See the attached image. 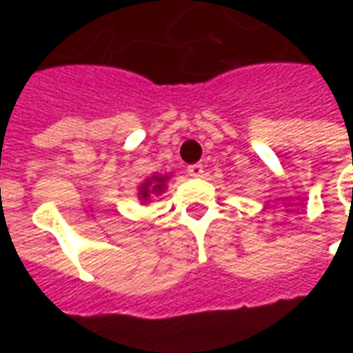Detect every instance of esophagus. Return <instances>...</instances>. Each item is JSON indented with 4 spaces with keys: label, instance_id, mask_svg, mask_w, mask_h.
I'll return each mask as SVG.
<instances>
[{
    "label": "esophagus",
    "instance_id": "obj_1",
    "mask_svg": "<svg viewBox=\"0 0 353 353\" xmlns=\"http://www.w3.org/2000/svg\"><path fill=\"white\" fill-rule=\"evenodd\" d=\"M187 174L192 177H200L204 174V166L202 164H191V166H187Z\"/></svg>",
    "mask_w": 353,
    "mask_h": 353
}]
</instances>
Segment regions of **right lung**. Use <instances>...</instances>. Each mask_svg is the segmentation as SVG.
I'll use <instances>...</instances> for the list:
<instances>
[{"mask_svg": "<svg viewBox=\"0 0 353 353\" xmlns=\"http://www.w3.org/2000/svg\"><path fill=\"white\" fill-rule=\"evenodd\" d=\"M168 179H170V174H154V176L147 177L143 179L138 187V199L141 204H149L154 196H161L162 192L166 191V187H168Z\"/></svg>", "mask_w": 353, "mask_h": 353, "instance_id": "obj_1", "label": "right lung"}]
</instances>
